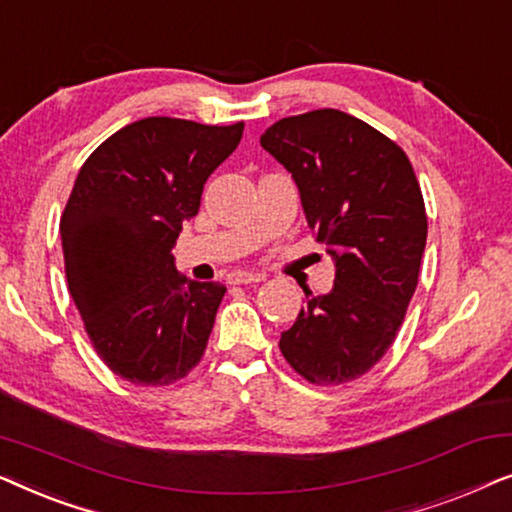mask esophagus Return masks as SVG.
Returning <instances> with one entry per match:
<instances>
[{"instance_id":"obj_1","label":"esophagus","mask_w":512,"mask_h":512,"mask_svg":"<svg viewBox=\"0 0 512 512\" xmlns=\"http://www.w3.org/2000/svg\"><path fill=\"white\" fill-rule=\"evenodd\" d=\"M230 284H258L263 282V275H256V272H247V270H235L228 275Z\"/></svg>"}]
</instances>
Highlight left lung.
<instances>
[{"mask_svg":"<svg viewBox=\"0 0 512 512\" xmlns=\"http://www.w3.org/2000/svg\"><path fill=\"white\" fill-rule=\"evenodd\" d=\"M261 146L296 179L307 226L335 261L333 291L305 293L279 349L307 382L338 387L366 375L403 324L429 228L422 188L401 146L338 109L282 118Z\"/></svg>","mask_w":512,"mask_h":512,"instance_id":"left-lung-1","label":"left lung"}]
</instances>
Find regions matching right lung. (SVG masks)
Returning a JSON list of instances; mask_svg holds the SVG:
<instances>
[{"instance_id": "right-lung-1", "label": "right lung", "mask_w": 512, "mask_h": 512, "mask_svg": "<svg viewBox=\"0 0 512 512\" xmlns=\"http://www.w3.org/2000/svg\"><path fill=\"white\" fill-rule=\"evenodd\" d=\"M242 130L151 116L81 165L60 219L67 286L90 345L123 380L167 387L205 354L226 286L188 282L172 249Z\"/></svg>"}]
</instances>
